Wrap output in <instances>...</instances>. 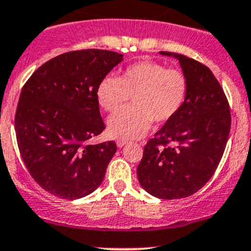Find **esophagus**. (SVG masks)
Returning <instances> with one entry per match:
<instances>
[{
    "label": "esophagus",
    "mask_w": 251,
    "mask_h": 251,
    "mask_svg": "<svg viewBox=\"0 0 251 251\" xmlns=\"http://www.w3.org/2000/svg\"><path fill=\"white\" fill-rule=\"evenodd\" d=\"M126 143H127V140H125V139H117V145L119 148H123Z\"/></svg>",
    "instance_id": "34e87169"
}]
</instances>
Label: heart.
Here are the masks:
<instances>
[{
    "label": "heart",
    "mask_w": 251,
    "mask_h": 251,
    "mask_svg": "<svg viewBox=\"0 0 251 251\" xmlns=\"http://www.w3.org/2000/svg\"><path fill=\"white\" fill-rule=\"evenodd\" d=\"M188 77L183 71L162 63L142 60L126 68L119 77L106 76L99 83L98 100L106 112L120 109L132 96L133 106L108 120V131L118 138H137L148 131L151 121L166 124L174 119L186 103Z\"/></svg>",
    "instance_id": "obj_1"
}]
</instances>
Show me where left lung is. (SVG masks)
Here are the masks:
<instances>
[{
    "instance_id": "obj_1",
    "label": "left lung",
    "mask_w": 251,
    "mask_h": 251,
    "mask_svg": "<svg viewBox=\"0 0 251 251\" xmlns=\"http://www.w3.org/2000/svg\"><path fill=\"white\" fill-rule=\"evenodd\" d=\"M161 53L178 59L188 77V98L174 119L148 140L137 176L151 195L173 200L197 193L214 174L226 147L231 112L222 85L206 65L182 54Z\"/></svg>"
}]
</instances>
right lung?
Listing matches in <instances>:
<instances>
[{"label": "right lung", "mask_w": 251, "mask_h": 251, "mask_svg": "<svg viewBox=\"0 0 251 251\" xmlns=\"http://www.w3.org/2000/svg\"><path fill=\"white\" fill-rule=\"evenodd\" d=\"M121 60L107 50L70 51L44 63L24 84L16 140L27 170L46 192L74 200L102 182L117 144L88 140L106 128L96 92Z\"/></svg>", "instance_id": "add662e5"}]
</instances>
